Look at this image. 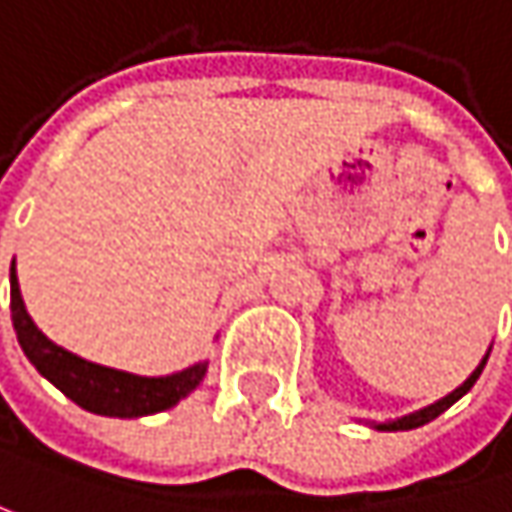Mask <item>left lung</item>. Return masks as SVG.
Segmentation results:
<instances>
[{
    "label": "left lung",
    "mask_w": 512,
    "mask_h": 512,
    "mask_svg": "<svg viewBox=\"0 0 512 512\" xmlns=\"http://www.w3.org/2000/svg\"><path fill=\"white\" fill-rule=\"evenodd\" d=\"M484 364H487V358H484V361L478 364V370H475V373H472V376H469L466 382L460 384L455 393H449L446 399H440V402H434V405L422 408V411H417V414H408V417H402V420L382 422L379 428H382V431H405V428H420V425H425V422H431V420H434V417H440V414H443L446 408H452V405H455L457 399H460V396H463V393H466V390H469L472 384L478 382V376H481Z\"/></svg>",
    "instance_id": "obj_1"
}]
</instances>
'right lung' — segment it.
Wrapping results in <instances>:
<instances>
[{
	"instance_id": "1",
	"label": "right lung",
	"mask_w": 512,
	"mask_h": 512,
	"mask_svg": "<svg viewBox=\"0 0 512 512\" xmlns=\"http://www.w3.org/2000/svg\"><path fill=\"white\" fill-rule=\"evenodd\" d=\"M11 320H14L19 347L40 370V376H46L75 405L101 417H148L165 411L177 405L183 396H189L206 376V364H195L174 376L145 379V376H130L122 370L92 364L57 347L28 317L25 303L19 297L14 265H11Z\"/></svg>"
}]
</instances>
